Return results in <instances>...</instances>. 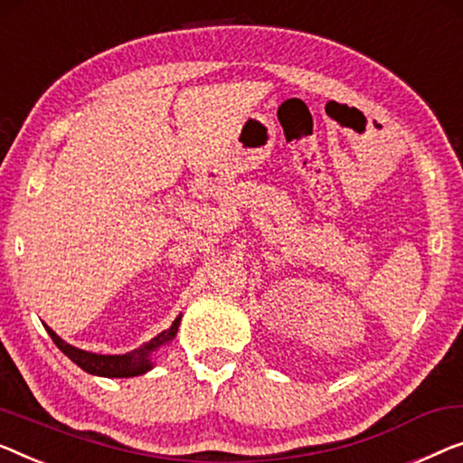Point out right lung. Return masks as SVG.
Listing matches in <instances>:
<instances>
[{
  "label": "right lung",
  "instance_id": "1",
  "mask_svg": "<svg viewBox=\"0 0 463 463\" xmlns=\"http://www.w3.org/2000/svg\"><path fill=\"white\" fill-rule=\"evenodd\" d=\"M179 321H182V315H177L169 330L156 334L150 343H144L142 346L133 348V351L125 354H98V353L83 351V348H77L69 343H64V340L60 338L50 326L45 324L43 326L52 336L53 345H56L60 351L72 361V364L81 367L83 372L91 373V376H104V378H133V376H142V373L152 370L154 354L177 336Z\"/></svg>",
  "mask_w": 463,
  "mask_h": 463
}]
</instances>
